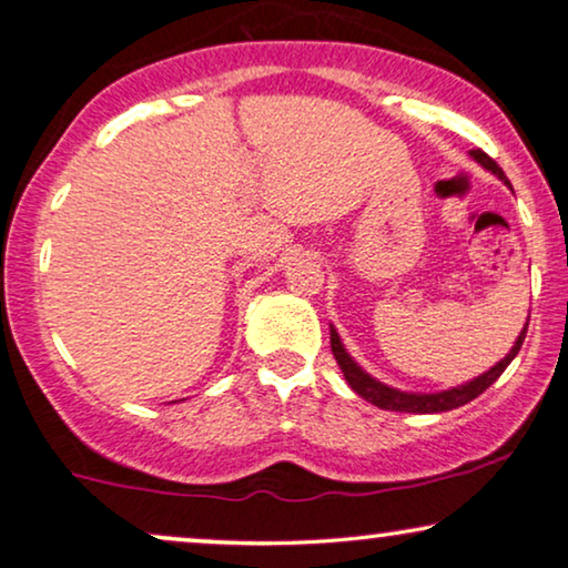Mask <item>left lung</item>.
<instances>
[{
	"instance_id": "8db88e82",
	"label": "left lung",
	"mask_w": 568,
	"mask_h": 568,
	"mask_svg": "<svg viewBox=\"0 0 568 568\" xmlns=\"http://www.w3.org/2000/svg\"><path fill=\"white\" fill-rule=\"evenodd\" d=\"M470 158L480 162L486 170H491V173L499 178L509 185L507 175H504V170L496 165V162L488 158L484 150H470ZM525 333L527 328H523L519 333L515 346H511V352L504 356L499 364H494L491 369L484 372V375L470 379V383L465 385H457L453 390H442V393H403V390H395V387H387L383 383H377L375 377H369L367 372H364L359 364H356L348 352L341 344L336 328L331 325V352L336 356L341 372H344L346 383L352 385V390L356 395H362L364 400L375 403L377 408H385V410H400V414H442V410H453V408H460L465 403H470L473 398H478L480 393L486 390V387H491L496 379L501 377V372L509 367V362L515 359L519 348H523V341H525Z\"/></svg>"
}]
</instances>
